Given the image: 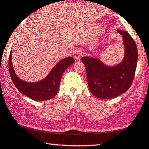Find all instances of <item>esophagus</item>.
I'll return each instance as SVG.
<instances>
[{"label": "esophagus", "mask_w": 149, "mask_h": 149, "mask_svg": "<svg viewBox=\"0 0 149 149\" xmlns=\"http://www.w3.org/2000/svg\"><path fill=\"white\" fill-rule=\"evenodd\" d=\"M84 55H85V52H84L83 51L78 50V51H76V52H75V59H76V60H78V59L81 58Z\"/></svg>", "instance_id": "1"}]
</instances>
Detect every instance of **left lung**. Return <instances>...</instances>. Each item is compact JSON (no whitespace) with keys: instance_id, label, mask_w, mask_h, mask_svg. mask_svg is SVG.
I'll return each instance as SVG.
<instances>
[{"instance_id":"8db88e82","label":"left lung","mask_w":149,"mask_h":149,"mask_svg":"<svg viewBox=\"0 0 149 149\" xmlns=\"http://www.w3.org/2000/svg\"><path fill=\"white\" fill-rule=\"evenodd\" d=\"M118 32L123 35L125 46V55L120 64L108 67L98 59L86 56L81 58L89 89L97 98H114L128 91L133 82L138 56L136 42L128 32Z\"/></svg>"}]
</instances>
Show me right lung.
<instances>
[{
	"mask_svg": "<svg viewBox=\"0 0 149 149\" xmlns=\"http://www.w3.org/2000/svg\"><path fill=\"white\" fill-rule=\"evenodd\" d=\"M8 61L10 77L18 91L34 100L44 101L53 98L57 94L63 72L74 63V59L69 56L61 60L53 67L45 79L36 83L23 81L16 75L12 66V52Z\"/></svg>",
	"mask_w": 149,
	"mask_h": 149,
	"instance_id": "obj_1",
	"label": "right lung"
}]
</instances>
